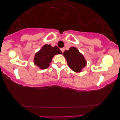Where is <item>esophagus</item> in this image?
<instances>
[{
    "label": "esophagus",
    "instance_id": "obj_1",
    "mask_svg": "<svg viewBox=\"0 0 120 120\" xmlns=\"http://www.w3.org/2000/svg\"><path fill=\"white\" fill-rule=\"evenodd\" d=\"M60 50H61V52L63 53L64 52V48H61V49H60Z\"/></svg>",
    "mask_w": 120,
    "mask_h": 120
}]
</instances>
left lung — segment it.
<instances>
[{
  "mask_svg": "<svg viewBox=\"0 0 120 120\" xmlns=\"http://www.w3.org/2000/svg\"><path fill=\"white\" fill-rule=\"evenodd\" d=\"M63 56L67 60L68 67L75 72H81L86 65V61L83 56L75 47H71L68 50H65Z\"/></svg>",
  "mask_w": 120,
  "mask_h": 120,
  "instance_id": "obj_1",
  "label": "left lung"
}]
</instances>
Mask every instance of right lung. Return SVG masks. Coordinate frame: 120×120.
<instances>
[{
  "label": "right lung",
  "instance_id": "add662e5",
  "mask_svg": "<svg viewBox=\"0 0 120 120\" xmlns=\"http://www.w3.org/2000/svg\"><path fill=\"white\" fill-rule=\"evenodd\" d=\"M61 53L57 46L52 47L50 45H45L39 51L36 53L34 62L40 68L46 69L49 66L54 56Z\"/></svg>",
  "mask_w": 120,
  "mask_h": 120
}]
</instances>
